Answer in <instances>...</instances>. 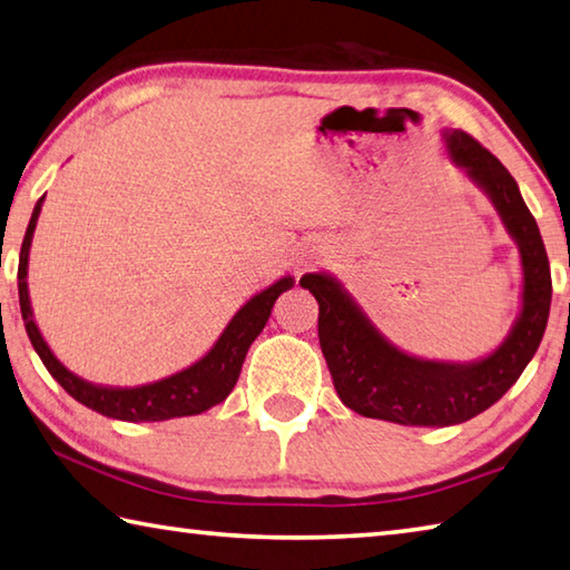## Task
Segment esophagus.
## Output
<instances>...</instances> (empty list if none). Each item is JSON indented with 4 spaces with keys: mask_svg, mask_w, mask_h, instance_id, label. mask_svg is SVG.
Wrapping results in <instances>:
<instances>
[{
    "mask_svg": "<svg viewBox=\"0 0 570 570\" xmlns=\"http://www.w3.org/2000/svg\"><path fill=\"white\" fill-rule=\"evenodd\" d=\"M318 262V254L316 252H306L302 254V258H298V266H312Z\"/></svg>",
    "mask_w": 570,
    "mask_h": 570,
    "instance_id": "1",
    "label": "esophagus"
}]
</instances>
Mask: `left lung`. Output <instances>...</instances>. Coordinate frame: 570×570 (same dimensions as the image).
<instances>
[{
    "label": "left lung",
    "mask_w": 570,
    "mask_h": 570,
    "mask_svg": "<svg viewBox=\"0 0 570 570\" xmlns=\"http://www.w3.org/2000/svg\"><path fill=\"white\" fill-rule=\"evenodd\" d=\"M449 159L489 196L521 254V308L505 338L473 361L406 354L381 334L336 276L304 274L318 302V344L344 406L401 426H456L509 391L541 344L551 312V266L533 214L509 169L461 129H443Z\"/></svg>",
    "instance_id": "left-lung-1"
}]
</instances>
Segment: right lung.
Masks as SVG:
<instances>
[{
    "label": "right lung",
    "instance_id": "add662e5",
    "mask_svg": "<svg viewBox=\"0 0 570 570\" xmlns=\"http://www.w3.org/2000/svg\"><path fill=\"white\" fill-rule=\"evenodd\" d=\"M41 202H37L32 219H29L22 252H19V272H17V286H19V308H22L27 336L32 341L35 351L41 358V364L55 376L57 384L65 389L71 399L85 403L87 409L101 413V416L119 419V421H169L177 416H196V413L209 411L216 403H222L229 396L236 386V379L242 374V364L246 358V351L254 344V338L262 334L276 298L294 286V276H284L274 282L264 292L252 296L234 318L226 324L222 336L216 344L206 351V354L196 361V364L186 366L177 374H171L161 381L144 386H99L91 381L77 376L69 371L61 361L55 356V351L41 336V331L35 321L32 302H29V286H27V268H29V249H32V236L37 229V219L41 212Z\"/></svg>",
    "mask_w": 570,
    "mask_h": 570
}]
</instances>
